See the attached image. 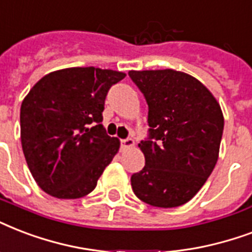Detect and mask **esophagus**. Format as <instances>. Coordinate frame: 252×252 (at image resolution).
Instances as JSON below:
<instances>
[{
  "label": "esophagus",
  "instance_id": "obj_1",
  "mask_svg": "<svg viewBox=\"0 0 252 252\" xmlns=\"http://www.w3.org/2000/svg\"><path fill=\"white\" fill-rule=\"evenodd\" d=\"M122 146L126 148H131L135 146V142H134V139H132V138H127V139L122 140Z\"/></svg>",
  "mask_w": 252,
  "mask_h": 252
}]
</instances>
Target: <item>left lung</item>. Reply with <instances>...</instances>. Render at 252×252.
<instances>
[{"label":"left lung","mask_w":252,"mask_h":252,"mask_svg":"<svg viewBox=\"0 0 252 252\" xmlns=\"http://www.w3.org/2000/svg\"><path fill=\"white\" fill-rule=\"evenodd\" d=\"M148 105L146 164L131 176L135 196L157 208H176L196 196L216 167L223 114L208 88L173 69L130 71Z\"/></svg>","instance_id":"1"}]
</instances>
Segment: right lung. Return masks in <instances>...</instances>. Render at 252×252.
<instances>
[{
  "label": "right lung",
  "instance_id": "right-lung-1",
  "mask_svg": "<svg viewBox=\"0 0 252 252\" xmlns=\"http://www.w3.org/2000/svg\"><path fill=\"white\" fill-rule=\"evenodd\" d=\"M126 73L73 67L43 76L21 105V142L36 184L56 198H80L120 150L102 122L105 98Z\"/></svg>",
  "mask_w": 252,
  "mask_h": 252
}]
</instances>
